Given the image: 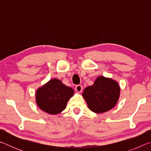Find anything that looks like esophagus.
Wrapping results in <instances>:
<instances>
[{
    "label": "esophagus",
    "instance_id": "obj_1",
    "mask_svg": "<svg viewBox=\"0 0 151 151\" xmlns=\"http://www.w3.org/2000/svg\"><path fill=\"white\" fill-rule=\"evenodd\" d=\"M75 90L76 92H78V93H81V92L83 91V86L81 85H76L75 86Z\"/></svg>",
    "mask_w": 151,
    "mask_h": 151
}]
</instances>
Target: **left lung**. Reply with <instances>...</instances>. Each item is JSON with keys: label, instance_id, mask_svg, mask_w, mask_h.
Masks as SVG:
<instances>
[{"label": "left lung", "instance_id": "1", "mask_svg": "<svg viewBox=\"0 0 151 151\" xmlns=\"http://www.w3.org/2000/svg\"><path fill=\"white\" fill-rule=\"evenodd\" d=\"M120 87L115 81L99 76L92 86L84 90L83 96L88 108L96 113H103L113 108L118 101Z\"/></svg>", "mask_w": 151, "mask_h": 151}]
</instances>
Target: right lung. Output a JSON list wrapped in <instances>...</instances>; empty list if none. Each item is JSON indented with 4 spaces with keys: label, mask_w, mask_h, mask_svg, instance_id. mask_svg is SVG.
I'll return each instance as SVG.
<instances>
[{
    "label": "right lung",
    "mask_w": 151,
    "mask_h": 151,
    "mask_svg": "<svg viewBox=\"0 0 151 151\" xmlns=\"http://www.w3.org/2000/svg\"><path fill=\"white\" fill-rule=\"evenodd\" d=\"M73 94L72 88L55 78L38 89L36 93V101L42 111L56 114L65 109L66 103Z\"/></svg>",
    "instance_id": "obj_1"
}]
</instances>
